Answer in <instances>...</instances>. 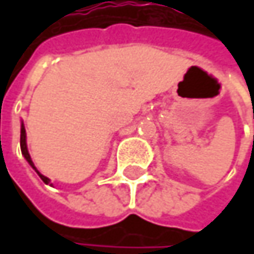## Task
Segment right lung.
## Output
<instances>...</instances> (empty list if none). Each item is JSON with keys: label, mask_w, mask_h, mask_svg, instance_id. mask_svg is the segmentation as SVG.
<instances>
[{"label": "right lung", "mask_w": 254, "mask_h": 254, "mask_svg": "<svg viewBox=\"0 0 254 254\" xmlns=\"http://www.w3.org/2000/svg\"><path fill=\"white\" fill-rule=\"evenodd\" d=\"M20 148H22V154L25 156V159L27 160V163L35 169V172L39 175V178H41L45 184H50V179H48L47 177H44L42 174H39V172L36 171V168H35V165H33V162H32V159H30V154H29V151H27V145H26V129L23 124H22V127H20Z\"/></svg>", "instance_id": "add662e5"}]
</instances>
